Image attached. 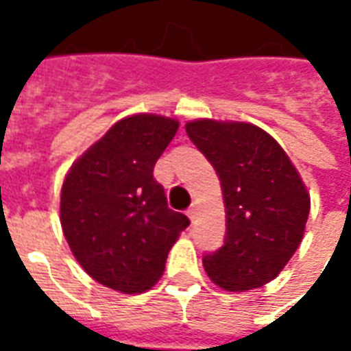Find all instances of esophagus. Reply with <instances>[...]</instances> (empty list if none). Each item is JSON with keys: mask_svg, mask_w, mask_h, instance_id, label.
I'll return each instance as SVG.
<instances>
[{"mask_svg": "<svg viewBox=\"0 0 351 351\" xmlns=\"http://www.w3.org/2000/svg\"><path fill=\"white\" fill-rule=\"evenodd\" d=\"M186 214H188V218H190L191 221L195 220V216H197V205H191Z\"/></svg>", "mask_w": 351, "mask_h": 351, "instance_id": "esophagus-1", "label": "esophagus"}]
</instances>
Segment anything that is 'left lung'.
Instances as JSON below:
<instances>
[{
  "mask_svg": "<svg viewBox=\"0 0 351 351\" xmlns=\"http://www.w3.org/2000/svg\"><path fill=\"white\" fill-rule=\"evenodd\" d=\"M191 143L213 163L226 203L223 246L203 258L206 274L228 291L269 284L299 248L310 195L282 146L258 125L195 120Z\"/></svg>",
  "mask_w": 351,
  "mask_h": 351,
  "instance_id": "left-lung-1",
  "label": "left lung"
}]
</instances>
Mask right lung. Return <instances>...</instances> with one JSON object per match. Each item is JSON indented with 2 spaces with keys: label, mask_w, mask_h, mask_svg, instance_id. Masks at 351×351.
<instances>
[{
  "label": "right lung",
  "mask_w": 351,
  "mask_h": 351,
  "mask_svg": "<svg viewBox=\"0 0 351 351\" xmlns=\"http://www.w3.org/2000/svg\"><path fill=\"white\" fill-rule=\"evenodd\" d=\"M178 122L135 114L116 122L65 176L64 235L80 267L122 293L152 287L188 216L167 206L154 165Z\"/></svg>",
  "instance_id": "obj_1"
}]
</instances>
